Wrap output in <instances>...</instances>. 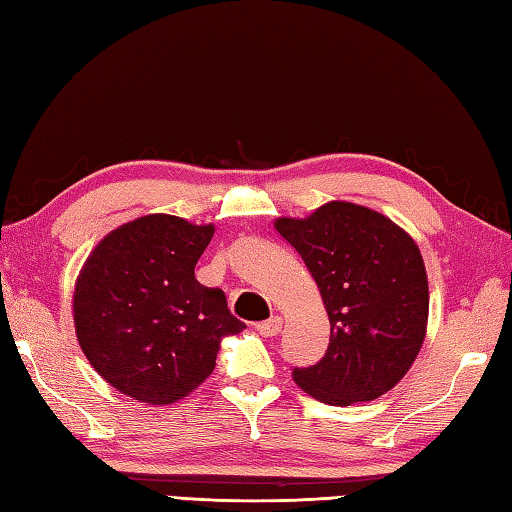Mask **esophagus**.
Listing matches in <instances>:
<instances>
[{"mask_svg": "<svg viewBox=\"0 0 512 512\" xmlns=\"http://www.w3.org/2000/svg\"><path fill=\"white\" fill-rule=\"evenodd\" d=\"M280 328H282V317H278V315L269 317V320L256 324V331H258L260 335H265V337H274V335H278V333H280Z\"/></svg>", "mask_w": 512, "mask_h": 512, "instance_id": "34e87169", "label": "esophagus"}]
</instances>
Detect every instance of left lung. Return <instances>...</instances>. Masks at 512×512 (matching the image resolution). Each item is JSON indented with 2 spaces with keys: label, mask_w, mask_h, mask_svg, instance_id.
Wrapping results in <instances>:
<instances>
[{
  "label": "left lung",
  "mask_w": 512,
  "mask_h": 512,
  "mask_svg": "<svg viewBox=\"0 0 512 512\" xmlns=\"http://www.w3.org/2000/svg\"><path fill=\"white\" fill-rule=\"evenodd\" d=\"M276 230L311 271L331 322L324 357L293 368L295 383L328 405L379 399L425 339L429 289L418 245L388 217L346 201L309 219H278Z\"/></svg>",
  "instance_id": "left-lung-1"
}]
</instances>
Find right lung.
Here are the masks:
<instances>
[{
    "label": "right lung",
    "mask_w": 512,
    "mask_h": 512,
    "mask_svg": "<svg viewBox=\"0 0 512 512\" xmlns=\"http://www.w3.org/2000/svg\"><path fill=\"white\" fill-rule=\"evenodd\" d=\"M212 234V225L149 214L102 238L76 280L78 344L135 401H179L212 374L221 337L245 328L225 293L195 278Z\"/></svg>",
    "instance_id": "1"
}]
</instances>
